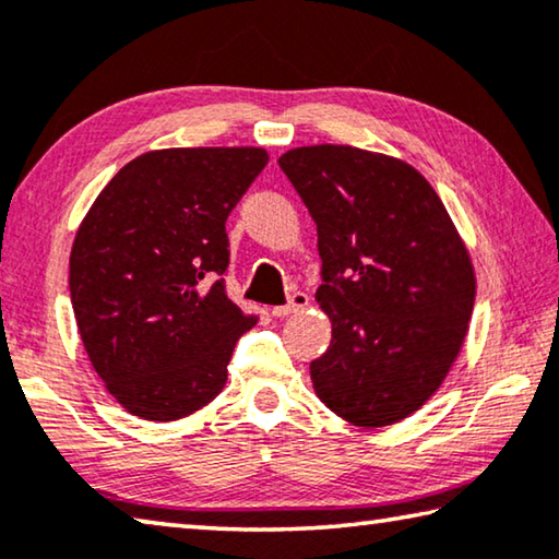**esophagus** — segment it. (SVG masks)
<instances>
[{
	"label": "esophagus",
	"instance_id": "34e87169",
	"mask_svg": "<svg viewBox=\"0 0 559 559\" xmlns=\"http://www.w3.org/2000/svg\"><path fill=\"white\" fill-rule=\"evenodd\" d=\"M308 294H304V290H294V294H290V298H288V304H283V306H276L273 308V316L276 318H283V316H290V313H296V311H304V308L308 306Z\"/></svg>",
	"mask_w": 559,
	"mask_h": 559
}]
</instances>
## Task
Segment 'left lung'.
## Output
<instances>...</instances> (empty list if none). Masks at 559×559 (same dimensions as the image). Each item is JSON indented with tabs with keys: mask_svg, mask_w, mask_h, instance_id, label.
Instances as JSON below:
<instances>
[{
	"mask_svg": "<svg viewBox=\"0 0 559 559\" xmlns=\"http://www.w3.org/2000/svg\"><path fill=\"white\" fill-rule=\"evenodd\" d=\"M278 166L318 228V304L333 338L311 380L335 415L383 428L445 380L473 316L475 276L432 186L397 158L304 146Z\"/></svg>",
	"mask_w": 559,
	"mask_h": 559,
	"instance_id": "left-lung-1",
	"label": "left lung"
}]
</instances>
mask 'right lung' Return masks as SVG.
<instances>
[{"mask_svg":"<svg viewBox=\"0 0 559 559\" xmlns=\"http://www.w3.org/2000/svg\"><path fill=\"white\" fill-rule=\"evenodd\" d=\"M269 164L263 148H164L134 158L88 209L69 294L88 360L146 420H179L224 391L255 325L226 294V218Z\"/></svg>","mask_w":559,"mask_h":559,"instance_id":"1","label":"right lung"}]
</instances>
